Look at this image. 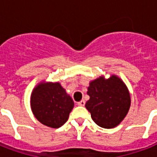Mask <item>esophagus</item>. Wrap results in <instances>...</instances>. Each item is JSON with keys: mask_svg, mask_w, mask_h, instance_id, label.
<instances>
[{"mask_svg": "<svg viewBox=\"0 0 157 157\" xmlns=\"http://www.w3.org/2000/svg\"><path fill=\"white\" fill-rule=\"evenodd\" d=\"M77 104H78L79 106H85V104H86V102H85V100H81V101H80V102H78V103H77Z\"/></svg>", "mask_w": 157, "mask_h": 157, "instance_id": "34e87169", "label": "esophagus"}]
</instances>
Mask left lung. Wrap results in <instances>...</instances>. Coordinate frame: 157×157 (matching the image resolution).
Returning <instances> with one entry per match:
<instances>
[{
  "label": "left lung",
  "instance_id": "8db88e82",
  "mask_svg": "<svg viewBox=\"0 0 157 157\" xmlns=\"http://www.w3.org/2000/svg\"><path fill=\"white\" fill-rule=\"evenodd\" d=\"M87 94L90 96L86 103L91 118L98 126L112 129L124 120L130 107V95L128 88L121 79L112 75L108 79L104 76L90 82Z\"/></svg>",
  "mask_w": 157,
  "mask_h": 157
}]
</instances>
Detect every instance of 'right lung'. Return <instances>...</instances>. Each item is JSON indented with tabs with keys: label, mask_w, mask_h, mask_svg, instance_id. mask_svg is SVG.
<instances>
[{
	"label": "right lung",
	"mask_w": 157,
	"mask_h": 157,
	"mask_svg": "<svg viewBox=\"0 0 157 157\" xmlns=\"http://www.w3.org/2000/svg\"><path fill=\"white\" fill-rule=\"evenodd\" d=\"M74 107L72 98L59 82H40L33 89L31 108L39 121L57 129L66 123Z\"/></svg>",
	"instance_id": "1"
}]
</instances>
